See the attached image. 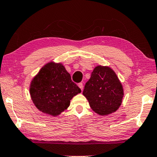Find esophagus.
<instances>
[{
	"instance_id": "esophagus-1",
	"label": "esophagus",
	"mask_w": 157,
	"mask_h": 157,
	"mask_svg": "<svg viewBox=\"0 0 157 157\" xmlns=\"http://www.w3.org/2000/svg\"><path fill=\"white\" fill-rule=\"evenodd\" d=\"M78 86H79V87L80 88V90L82 91V90H83V84L82 83V82H80V83H79L78 84Z\"/></svg>"
}]
</instances>
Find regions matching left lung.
Masks as SVG:
<instances>
[{"label": "left lung", "instance_id": "8db88e82", "mask_svg": "<svg viewBox=\"0 0 157 157\" xmlns=\"http://www.w3.org/2000/svg\"><path fill=\"white\" fill-rule=\"evenodd\" d=\"M83 95L95 113L106 116L118 109L124 95L116 72L108 66L95 67L85 84Z\"/></svg>", "mask_w": 157, "mask_h": 157}]
</instances>
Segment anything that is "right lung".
<instances>
[{"label": "right lung", "mask_w": 157, "mask_h": 157, "mask_svg": "<svg viewBox=\"0 0 157 157\" xmlns=\"http://www.w3.org/2000/svg\"><path fill=\"white\" fill-rule=\"evenodd\" d=\"M30 96L42 113L56 116L70 106L74 96L81 92L63 64L50 62L32 79Z\"/></svg>", "instance_id": "right-lung-1"}]
</instances>
